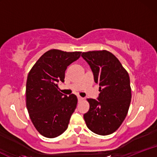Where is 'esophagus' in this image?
<instances>
[{"label":"esophagus","mask_w":157,"mask_h":157,"mask_svg":"<svg viewBox=\"0 0 157 157\" xmlns=\"http://www.w3.org/2000/svg\"><path fill=\"white\" fill-rule=\"evenodd\" d=\"M77 98H78L79 101H81V100H82L84 99V98H82V97H80V96H77Z\"/></svg>","instance_id":"1"}]
</instances>
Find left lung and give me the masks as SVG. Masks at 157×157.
<instances>
[{"label": "left lung", "mask_w": 157, "mask_h": 157, "mask_svg": "<svg viewBox=\"0 0 157 157\" xmlns=\"http://www.w3.org/2000/svg\"><path fill=\"white\" fill-rule=\"evenodd\" d=\"M81 56L91 67L100 91L98 101L87 99L90 108L83 115L85 122L95 134H111L121 125L130 106L128 73L118 59L106 50L82 52Z\"/></svg>", "instance_id": "left-lung-1"}]
</instances>
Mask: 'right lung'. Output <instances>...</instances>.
I'll return each instance as SVG.
<instances>
[{"instance_id": "right-lung-1", "label": "right lung", "mask_w": 157, "mask_h": 157, "mask_svg": "<svg viewBox=\"0 0 157 157\" xmlns=\"http://www.w3.org/2000/svg\"><path fill=\"white\" fill-rule=\"evenodd\" d=\"M80 54L51 49L40 57L29 73L26 108L34 126L45 137L55 138L62 134L76 109V95H64L57 85L64 82L66 68L79 59Z\"/></svg>"}]
</instances>
